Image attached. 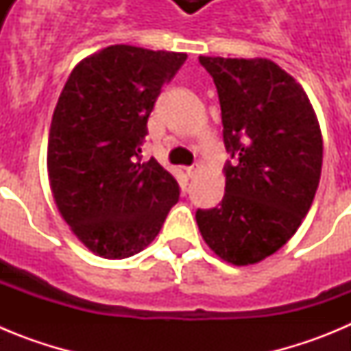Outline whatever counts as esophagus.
Listing matches in <instances>:
<instances>
[{
    "label": "esophagus",
    "mask_w": 351,
    "mask_h": 351,
    "mask_svg": "<svg viewBox=\"0 0 351 351\" xmlns=\"http://www.w3.org/2000/svg\"><path fill=\"white\" fill-rule=\"evenodd\" d=\"M198 173V165H191V167H186V176L190 179H193L195 176Z\"/></svg>",
    "instance_id": "1"
}]
</instances>
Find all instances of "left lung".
I'll return each mask as SVG.
<instances>
[{
	"instance_id": "1",
	"label": "left lung",
	"mask_w": 351,
	"mask_h": 351,
	"mask_svg": "<svg viewBox=\"0 0 351 351\" xmlns=\"http://www.w3.org/2000/svg\"><path fill=\"white\" fill-rule=\"evenodd\" d=\"M218 89L225 195L197 223L210 250L234 265L256 263L295 234L320 182L324 144L295 79L269 60L200 56Z\"/></svg>"
}]
</instances>
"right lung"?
<instances>
[{
	"instance_id": "1",
	"label": "right lung",
	"mask_w": 351,
	"mask_h": 351,
	"mask_svg": "<svg viewBox=\"0 0 351 351\" xmlns=\"http://www.w3.org/2000/svg\"><path fill=\"white\" fill-rule=\"evenodd\" d=\"M184 52L110 45L80 61L52 116L47 169L56 206L104 258H128L153 243L179 200V184L154 158L142 163L147 119Z\"/></svg>"
}]
</instances>
